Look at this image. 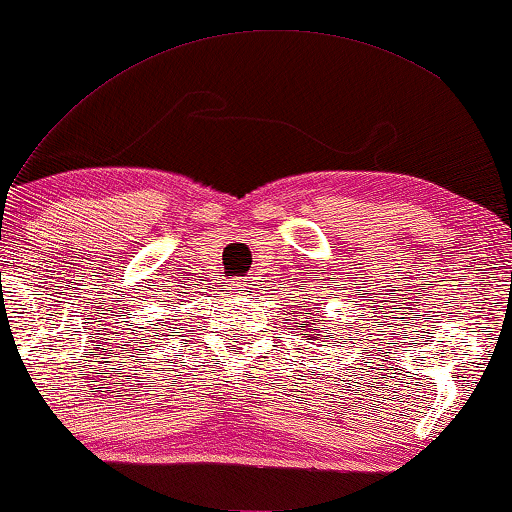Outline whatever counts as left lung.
I'll return each instance as SVG.
<instances>
[{
  "instance_id": "obj_1",
  "label": "left lung",
  "mask_w": 512,
  "mask_h": 512,
  "mask_svg": "<svg viewBox=\"0 0 512 512\" xmlns=\"http://www.w3.org/2000/svg\"><path fill=\"white\" fill-rule=\"evenodd\" d=\"M307 326H310V323H305V321H303V323H300L298 328H307ZM307 330H312V328H307Z\"/></svg>"
}]
</instances>
